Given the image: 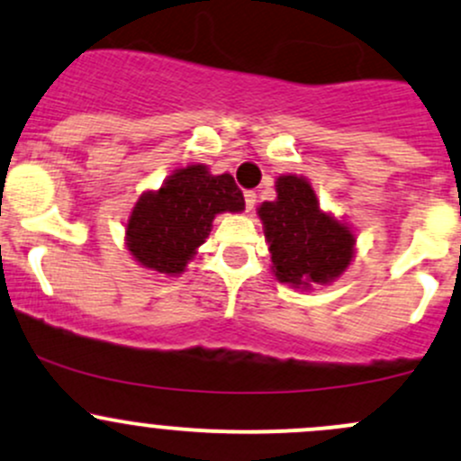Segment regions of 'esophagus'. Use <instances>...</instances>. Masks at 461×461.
<instances>
[{
  "instance_id": "34e87169",
  "label": "esophagus",
  "mask_w": 461,
  "mask_h": 461,
  "mask_svg": "<svg viewBox=\"0 0 461 461\" xmlns=\"http://www.w3.org/2000/svg\"><path fill=\"white\" fill-rule=\"evenodd\" d=\"M254 205H256V192H245V210L247 212H251L254 210Z\"/></svg>"
}]
</instances>
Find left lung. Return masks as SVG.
<instances>
[{
	"mask_svg": "<svg viewBox=\"0 0 461 461\" xmlns=\"http://www.w3.org/2000/svg\"><path fill=\"white\" fill-rule=\"evenodd\" d=\"M276 192V201L258 207L276 278L298 289L340 278L356 254L351 227L320 210L316 192L304 176H278Z\"/></svg>",
	"mask_w": 461,
	"mask_h": 461,
	"instance_id": "8db88e82",
	"label": "left lung"
}]
</instances>
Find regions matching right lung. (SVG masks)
Listing matches in <instances>:
<instances>
[{"label": "right lung", "mask_w": 461, "mask_h": 461, "mask_svg": "<svg viewBox=\"0 0 461 461\" xmlns=\"http://www.w3.org/2000/svg\"><path fill=\"white\" fill-rule=\"evenodd\" d=\"M243 210L234 176H214L201 163L181 167L158 190L139 196L125 225V245L145 269L178 276L210 236L214 216Z\"/></svg>", "instance_id": "add662e5"}]
</instances>
